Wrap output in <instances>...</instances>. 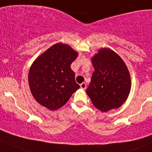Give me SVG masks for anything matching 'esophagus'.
I'll list each match as a JSON object with an SVG mask.
<instances>
[{
    "instance_id": "34e87169",
    "label": "esophagus",
    "mask_w": 152,
    "mask_h": 152,
    "mask_svg": "<svg viewBox=\"0 0 152 152\" xmlns=\"http://www.w3.org/2000/svg\"><path fill=\"white\" fill-rule=\"evenodd\" d=\"M80 88H81L82 89H86V83L83 82V83H80Z\"/></svg>"
}]
</instances>
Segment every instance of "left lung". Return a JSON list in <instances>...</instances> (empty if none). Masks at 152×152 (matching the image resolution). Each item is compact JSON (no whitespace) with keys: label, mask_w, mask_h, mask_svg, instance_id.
I'll list each match as a JSON object with an SVG mask.
<instances>
[{"label":"left lung","mask_w":152,"mask_h":152,"mask_svg":"<svg viewBox=\"0 0 152 152\" xmlns=\"http://www.w3.org/2000/svg\"><path fill=\"white\" fill-rule=\"evenodd\" d=\"M95 69L86 93L92 103L102 112L122 106L131 87L128 67L118 54L104 48L91 59Z\"/></svg>","instance_id":"1"}]
</instances>
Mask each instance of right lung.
<instances>
[{
  "instance_id": "obj_1",
  "label": "right lung",
  "mask_w": 152,
  "mask_h": 152,
  "mask_svg": "<svg viewBox=\"0 0 152 152\" xmlns=\"http://www.w3.org/2000/svg\"><path fill=\"white\" fill-rule=\"evenodd\" d=\"M71 46L57 43L39 56L30 68L28 83L35 100L50 110H56L80 88L71 64L77 57Z\"/></svg>"
}]
</instances>
